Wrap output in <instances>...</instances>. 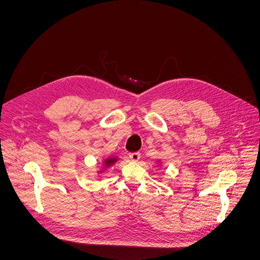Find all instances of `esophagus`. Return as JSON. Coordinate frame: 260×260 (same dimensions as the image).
Instances as JSON below:
<instances>
[{"label":"esophagus","mask_w":260,"mask_h":260,"mask_svg":"<svg viewBox=\"0 0 260 260\" xmlns=\"http://www.w3.org/2000/svg\"><path fill=\"white\" fill-rule=\"evenodd\" d=\"M140 153H131L129 154V158H131V160L132 161H134V162H137L139 159H140Z\"/></svg>","instance_id":"obj_1"}]
</instances>
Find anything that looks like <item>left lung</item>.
<instances>
[{
  "instance_id": "obj_1",
  "label": "left lung",
  "mask_w": 260,
  "mask_h": 260,
  "mask_svg": "<svg viewBox=\"0 0 260 260\" xmlns=\"http://www.w3.org/2000/svg\"><path fill=\"white\" fill-rule=\"evenodd\" d=\"M157 162H158V163H159V165H161V162H160V160H158V161H157Z\"/></svg>"
}]
</instances>
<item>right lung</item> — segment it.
I'll list each match as a JSON object with an SVG mask.
<instances>
[{"label": "right lung", "mask_w": 260, "mask_h": 260, "mask_svg": "<svg viewBox=\"0 0 260 260\" xmlns=\"http://www.w3.org/2000/svg\"><path fill=\"white\" fill-rule=\"evenodd\" d=\"M118 160H119L118 157H108V158L104 159V160L102 161V169H101L100 171H98L97 174H98V175H101V174L103 173V171H105V170L111 168L112 166H114Z\"/></svg>", "instance_id": "right-lung-1"}]
</instances>
